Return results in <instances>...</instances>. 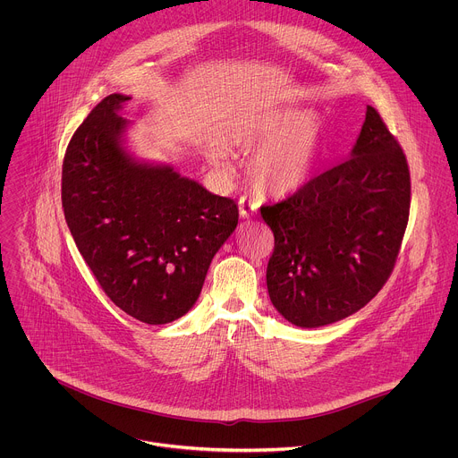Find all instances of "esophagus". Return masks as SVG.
Returning <instances> with one entry per match:
<instances>
[{"label":"esophagus","instance_id":"34e87169","mask_svg":"<svg viewBox=\"0 0 458 458\" xmlns=\"http://www.w3.org/2000/svg\"><path fill=\"white\" fill-rule=\"evenodd\" d=\"M257 212H259V205L253 199H248L244 196L239 199V214L242 219H251L257 216Z\"/></svg>","mask_w":458,"mask_h":458}]
</instances>
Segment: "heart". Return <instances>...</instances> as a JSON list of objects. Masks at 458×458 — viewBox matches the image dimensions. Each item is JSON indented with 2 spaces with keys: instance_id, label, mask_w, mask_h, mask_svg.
Instances as JSON below:
<instances>
[{
  "instance_id": "obj_1",
  "label": "heart",
  "mask_w": 458,
  "mask_h": 458,
  "mask_svg": "<svg viewBox=\"0 0 458 458\" xmlns=\"http://www.w3.org/2000/svg\"><path fill=\"white\" fill-rule=\"evenodd\" d=\"M228 140L241 149L259 145L248 164L251 182L262 192L287 196L312 178L323 151V126L312 114L278 108L239 121ZM208 160L223 167L225 151L210 148Z\"/></svg>"
}]
</instances>
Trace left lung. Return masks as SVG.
Returning a JSON list of instances; mask_svg holds the SVG:
<instances>
[{"label":"left lung","instance_id":"obj_1","mask_svg":"<svg viewBox=\"0 0 458 458\" xmlns=\"http://www.w3.org/2000/svg\"><path fill=\"white\" fill-rule=\"evenodd\" d=\"M409 210L405 153L368 106L348 160L260 208L275 235L266 273L275 309L301 328L359 312L394 269Z\"/></svg>","mask_w":458,"mask_h":458}]
</instances>
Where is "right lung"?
<instances>
[{"instance_id":"obj_1","label":"right lung","mask_w":458,"mask_h":458,"mask_svg":"<svg viewBox=\"0 0 458 458\" xmlns=\"http://www.w3.org/2000/svg\"><path fill=\"white\" fill-rule=\"evenodd\" d=\"M130 96L101 99L69 140L62 164L65 223L105 294L128 316L165 325L199 298L239 208L165 164L124 148Z\"/></svg>"}]
</instances>
